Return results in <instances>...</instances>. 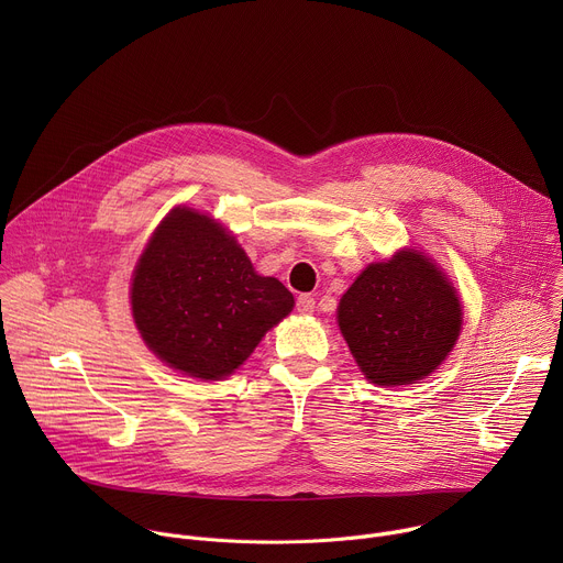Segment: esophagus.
Instances as JSON below:
<instances>
[{
    "mask_svg": "<svg viewBox=\"0 0 563 563\" xmlns=\"http://www.w3.org/2000/svg\"><path fill=\"white\" fill-rule=\"evenodd\" d=\"M296 309H298L300 313H311V311L316 309V298H313L311 294H300V296L296 298Z\"/></svg>",
    "mask_w": 563,
    "mask_h": 563,
    "instance_id": "esophagus-1",
    "label": "esophagus"
}]
</instances>
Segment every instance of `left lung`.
Wrapping results in <instances>:
<instances>
[{"label": "left lung", "instance_id": "left-lung-1", "mask_svg": "<svg viewBox=\"0 0 563 563\" xmlns=\"http://www.w3.org/2000/svg\"><path fill=\"white\" fill-rule=\"evenodd\" d=\"M339 328L369 383L410 385L452 352L463 309L448 276L419 250L367 265L339 302Z\"/></svg>", "mask_w": 563, "mask_h": 563}]
</instances>
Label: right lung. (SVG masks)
<instances>
[{"mask_svg":"<svg viewBox=\"0 0 563 563\" xmlns=\"http://www.w3.org/2000/svg\"><path fill=\"white\" fill-rule=\"evenodd\" d=\"M135 328L169 367L218 380L243 365L294 309L291 291L256 274L211 216L176 207L153 231L131 283Z\"/></svg>","mask_w":563,"mask_h":563,"instance_id":"right-lung-1","label":"right lung"}]
</instances>
